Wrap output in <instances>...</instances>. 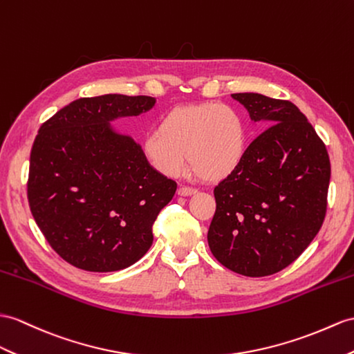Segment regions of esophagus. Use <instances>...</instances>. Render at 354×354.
Wrapping results in <instances>:
<instances>
[{
    "label": "esophagus",
    "mask_w": 354,
    "mask_h": 354,
    "mask_svg": "<svg viewBox=\"0 0 354 354\" xmlns=\"http://www.w3.org/2000/svg\"><path fill=\"white\" fill-rule=\"evenodd\" d=\"M198 191L195 187H189V186H180L178 187V191H177V194L180 195V196H189V195H194V194H196Z\"/></svg>",
    "instance_id": "obj_1"
}]
</instances>
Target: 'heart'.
<instances>
[{"mask_svg":"<svg viewBox=\"0 0 354 354\" xmlns=\"http://www.w3.org/2000/svg\"><path fill=\"white\" fill-rule=\"evenodd\" d=\"M141 150L145 160L163 176H182L189 156L198 176L218 182L245 160L248 124L236 108L223 103L177 106L160 117L158 131L144 135Z\"/></svg>","mask_w":354,"mask_h":354,"instance_id":"b5f03b06","label":"heart"}]
</instances>
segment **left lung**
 <instances>
[{"mask_svg":"<svg viewBox=\"0 0 354 354\" xmlns=\"http://www.w3.org/2000/svg\"><path fill=\"white\" fill-rule=\"evenodd\" d=\"M231 97L252 122L270 127L249 145L242 165L214 187L216 212L207 240L227 269L269 277L299 258L320 231L330 160L295 103L258 93Z\"/></svg>","mask_w":354,"mask_h":354,"instance_id":"1","label":"left lung"}]
</instances>
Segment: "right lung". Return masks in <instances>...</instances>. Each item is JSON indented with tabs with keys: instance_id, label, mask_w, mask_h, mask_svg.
Wrapping results in <instances>:
<instances>
[{
	"instance_id": "add662e5",
	"label": "right lung",
	"mask_w": 354,
	"mask_h": 354,
	"mask_svg": "<svg viewBox=\"0 0 354 354\" xmlns=\"http://www.w3.org/2000/svg\"><path fill=\"white\" fill-rule=\"evenodd\" d=\"M154 103L124 94L82 97L39 129L30 156V209L54 251L77 269H126L153 243V222L177 183L111 123Z\"/></svg>"
}]
</instances>
